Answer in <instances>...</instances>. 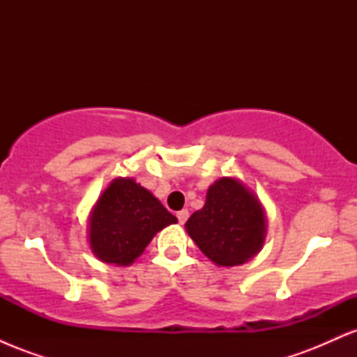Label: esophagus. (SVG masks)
<instances>
[{
	"label": "esophagus",
	"mask_w": 357,
	"mask_h": 357,
	"mask_svg": "<svg viewBox=\"0 0 357 357\" xmlns=\"http://www.w3.org/2000/svg\"><path fill=\"white\" fill-rule=\"evenodd\" d=\"M176 216H178V220H179V223H186V220L188 218H190V211H188V210H181V211H178V215H176Z\"/></svg>",
	"instance_id": "34e87169"
}]
</instances>
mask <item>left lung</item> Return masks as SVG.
I'll return each instance as SVG.
<instances>
[{
    "label": "left lung",
    "instance_id": "left-lung-1",
    "mask_svg": "<svg viewBox=\"0 0 357 357\" xmlns=\"http://www.w3.org/2000/svg\"><path fill=\"white\" fill-rule=\"evenodd\" d=\"M184 227L213 264L235 267L264 248L267 215L258 196L240 179L221 178L208 188L204 206Z\"/></svg>",
    "mask_w": 357,
    "mask_h": 357
}]
</instances>
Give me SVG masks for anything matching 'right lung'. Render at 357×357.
I'll return each instance as SVG.
<instances>
[{"label": "right lung", "instance_id": "add662e5", "mask_svg": "<svg viewBox=\"0 0 357 357\" xmlns=\"http://www.w3.org/2000/svg\"><path fill=\"white\" fill-rule=\"evenodd\" d=\"M176 216L134 178H116L89 215V245L105 264L129 267Z\"/></svg>", "mask_w": 357, "mask_h": 357}]
</instances>
